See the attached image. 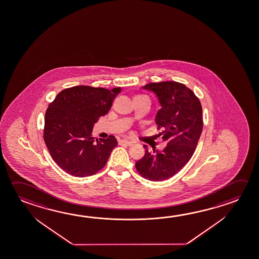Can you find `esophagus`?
Masks as SVG:
<instances>
[{
  "instance_id": "34e87169",
  "label": "esophagus",
  "mask_w": 259,
  "mask_h": 259,
  "mask_svg": "<svg viewBox=\"0 0 259 259\" xmlns=\"http://www.w3.org/2000/svg\"><path fill=\"white\" fill-rule=\"evenodd\" d=\"M119 144H120V145H129V146L133 145V143H132L131 141L125 140V139L120 141Z\"/></svg>"
}]
</instances>
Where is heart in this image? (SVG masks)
<instances>
[{
    "instance_id": "heart-1",
    "label": "heart",
    "mask_w": 259,
    "mask_h": 259,
    "mask_svg": "<svg viewBox=\"0 0 259 259\" xmlns=\"http://www.w3.org/2000/svg\"><path fill=\"white\" fill-rule=\"evenodd\" d=\"M136 97H138V96H136Z\"/></svg>"
}]
</instances>
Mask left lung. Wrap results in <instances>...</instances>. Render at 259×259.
Returning a JSON list of instances; mask_svg holds the SVG:
<instances>
[{
  "label": "left lung",
  "mask_w": 259,
  "mask_h": 259,
  "mask_svg": "<svg viewBox=\"0 0 259 259\" xmlns=\"http://www.w3.org/2000/svg\"><path fill=\"white\" fill-rule=\"evenodd\" d=\"M158 98L161 109L155 123L167 145L162 151L153 148L136 163L137 172L150 181L174 177L189 162L203 130L202 105L194 92L181 82H150L143 87Z\"/></svg>",
  "instance_id": "obj_1"
}]
</instances>
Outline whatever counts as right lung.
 Returning <instances> with one entry per match:
<instances>
[{"mask_svg": "<svg viewBox=\"0 0 259 259\" xmlns=\"http://www.w3.org/2000/svg\"><path fill=\"white\" fill-rule=\"evenodd\" d=\"M121 87L78 85L64 89L46 110L44 139L52 158L73 177L100 171L117 145L114 136L95 140L94 124L109 112Z\"/></svg>", "mask_w": 259, "mask_h": 259, "instance_id": "right-lung-1", "label": "right lung"}]
</instances>
